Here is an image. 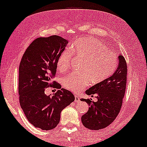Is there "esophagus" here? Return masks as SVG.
I'll list each match as a JSON object with an SVG mask.
<instances>
[{
    "label": "esophagus",
    "instance_id": "obj_1",
    "mask_svg": "<svg viewBox=\"0 0 147 147\" xmlns=\"http://www.w3.org/2000/svg\"><path fill=\"white\" fill-rule=\"evenodd\" d=\"M80 98L78 96H75V102H80Z\"/></svg>",
    "mask_w": 147,
    "mask_h": 147
}]
</instances>
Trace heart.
Masks as SVG:
<instances>
[{
    "label": "heart",
    "mask_w": 147,
    "mask_h": 147,
    "mask_svg": "<svg viewBox=\"0 0 147 147\" xmlns=\"http://www.w3.org/2000/svg\"><path fill=\"white\" fill-rule=\"evenodd\" d=\"M69 51H64L57 59V67L60 72H65L71 67V54L83 58L79 73H72L63 80V86L74 92L83 90L92 83L98 84L107 79L115 71L118 57L109 51L107 45L100 40L89 37L74 41Z\"/></svg>",
    "instance_id": "b5f03b06"
}]
</instances>
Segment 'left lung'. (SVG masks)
<instances>
[{"label": "left lung", "mask_w": 147, "mask_h": 147, "mask_svg": "<svg viewBox=\"0 0 147 147\" xmlns=\"http://www.w3.org/2000/svg\"><path fill=\"white\" fill-rule=\"evenodd\" d=\"M127 65L121 54L118 56V67L112 75L86 90L87 95L96 96L97 101L81 99L90 106L82 116L85 127L90 130H100L107 127L115 120L120 111L126 86Z\"/></svg>", "instance_id": "obj_1"}]
</instances>
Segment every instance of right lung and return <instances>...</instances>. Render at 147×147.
Segmentation results:
<instances>
[{
    "mask_svg": "<svg viewBox=\"0 0 147 147\" xmlns=\"http://www.w3.org/2000/svg\"><path fill=\"white\" fill-rule=\"evenodd\" d=\"M67 43L57 35L37 38L26 49L20 63V105L30 123L43 130L55 128L61 112L75 100L71 92L61 88L57 82L51 84L57 59ZM49 86L58 89L54 96L45 94V88Z\"/></svg>",
    "mask_w": 147,
    "mask_h": 147,
    "instance_id": "obj_1",
    "label": "right lung"
}]
</instances>
